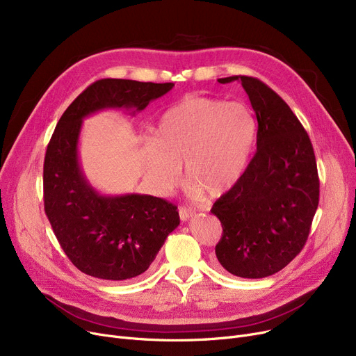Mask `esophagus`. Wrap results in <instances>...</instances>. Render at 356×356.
<instances>
[{"label": "esophagus", "mask_w": 356, "mask_h": 356, "mask_svg": "<svg viewBox=\"0 0 356 356\" xmlns=\"http://www.w3.org/2000/svg\"><path fill=\"white\" fill-rule=\"evenodd\" d=\"M179 215H180V219L183 220V222H186V220H189L193 215H195V209L193 208H179Z\"/></svg>", "instance_id": "esophagus-1"}]
</instances>
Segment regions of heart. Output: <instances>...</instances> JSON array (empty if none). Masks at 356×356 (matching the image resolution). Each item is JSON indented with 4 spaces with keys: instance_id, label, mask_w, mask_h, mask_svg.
Returning <instances> with one entry per match:
<instances>
[{
    "instance_id": "heart-1",
    "label": "heart",
    "mask_w": 356,
    "mask_h": 356,
    "mask_svg": "<svg viewBox=\"0 0 356 356\" xmlns=\"http://www.w3.org/2000/svg\"><path fill=\"white\" fill-rule=\"evenodd\" d=\"M257 140V121L241 102L186 98L160 117L156 137L141 147L148 177L160 191L186 181L209 196L227 193L244 175Z\"/></svg>"
}]
</instances>
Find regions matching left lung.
<instances>
[{"instance_id": "obj_1", "label": "left lung", "mask_w": 356, "mask_h": 356, "mask_svg": "<svg viewBox=\"0 0 356 356\" xmlns=\"http://www.w3.org/2000/svg\"><path fill=\"white\" fill-rule=\"evenodd\" d=\"M234 81L245 89L257 115V153L211 209L223 228L215 252L228 273L264 278L305 247L319 204V177L310 138L290 106L255 78L219 79Z\"/></svg>"}]
</instances>
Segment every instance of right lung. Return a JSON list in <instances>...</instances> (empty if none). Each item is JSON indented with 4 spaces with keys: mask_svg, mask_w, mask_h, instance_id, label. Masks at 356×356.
Segmentation results:
<instances>
[{
    "mask_svg": "<svg viewBox=\"0 0 356 356\" xmlns=\"http://www.w3.org/2000/svg\"><path fill=\"white\" fill-rule=\"evenodd\" d=\"M173 86L101 79L67 106L56 125L44 157V211L65 254L88 275L121 282L143 274L180 218L164 199L102 195L92 188L79 160L83 120L104 109L124 108L136 115Z\"/></svg>",
    "mask_w": 356,
    "mask_h": 356,
    "instance_id": "obj_1",
    "label": "right lung"
}]
</instances>
